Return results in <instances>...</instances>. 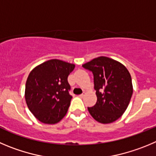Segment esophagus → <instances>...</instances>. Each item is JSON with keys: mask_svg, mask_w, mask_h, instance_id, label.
Instances as JSON below:
<instances>
[{"mask_svg": "<svg viewBox=\"0 0 156 156\" xmlns=\"http://www.w3.org/2000/svg\"><path fill=\"white\" fill-rule=\"evenodd\" d=\"M85 95V93H82V94H79V96L80 97H81V98H82L83 96Z\"/></svg>", "mask_w": 156, "mask_h": 156, "instance_id": "obj_1", "label": "esophagus"}]
</instances>
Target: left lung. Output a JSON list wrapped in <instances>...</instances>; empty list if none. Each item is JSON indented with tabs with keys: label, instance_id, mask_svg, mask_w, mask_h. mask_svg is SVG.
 Instances as JSON below:
<instances>
[{
	"label": "left lung",
	"instance_id": "1",
	"mask_svg": "<svg viewBox=\"0 0 156 156\" xmlns=\"http://www.w3.org/2000/svg\"><path fill=\"white\" fill-rule=\"evenodd\" d=\"M82 67L94 76L97 102L93 107H88L91 115L103 124L116 121L126 112L133 92L128 69L107 57L94 58Z\"/></svg>",
	"mask_w": 156,
	"mask_h": 156
}]
</instances>
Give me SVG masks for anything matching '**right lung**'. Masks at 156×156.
Listing matches in <instances>:
<instances>
[{
    "mask_svg": "<svg viewBox=\"0 0 156 156\" xmlns=\"http://www.w3.org/2000/svg\"><path fill=\"white\" fill-rule=\"evenodd\" d=\"M75 65L58 59L41 64L30 71L25 85L29 110L45 124H55L66 115L72 96L68 77Z\"/></svg>",
    "mask_w": 156,
    "mask_h": 156,
    "instance_id": "right-lung-1",
    "label": "right lung"
}]
</instances>
